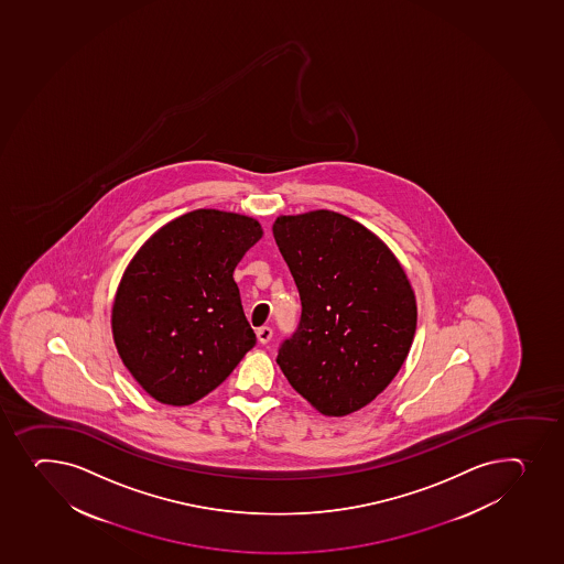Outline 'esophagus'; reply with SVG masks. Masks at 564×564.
Wrapping results in <instances>:
<instances>
[{
  "mask_svg": "<svg viewBox=\"0 0 564 564\" xmlns=\"http://www.w3.org/2000/svg\"><path fill=\"white\" fill-rule=\"evenodd\" d=\"M272 327L262 326L257 329V338H259V343L261 344H268L270 340H272Z\"/></svg>",
  "mask_w": 564,
  "mask_h": 564,
  "instance_id": "1",
  "label": "esophagus"
}]
</instances>
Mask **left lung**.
<instances>
[{"label":"left lung","instance_id":"left-lung-1","mask_svg":"<svg viewBox=\"0 0 564 564\" xmlns=\"http://www.w3.org/2000/svg\"><path fill=\"white\" fill-rule=\"evenodd\" d=\"M272 231L302 300L279 368L319 413H355L405 362L416 332L411 283L383 240L348 216H279Z\"/></svg>","mask_w":564,"mask_h":564}]
</instances>
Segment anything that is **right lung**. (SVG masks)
<instances>
[{"instance_id": "right-lung-1", "label": "right lung", "mask_w": 564, "mask_h": 564, "mask_svg": "<svg viewBox=\"0 0 564 564\" xmlns=\"http://www.w3.org/2000/svg\"><path fill=\"white\" fill-rule=\"evenodd\" d=\"M261 237L250 216L192 210L151 235L129 262L112 305V337L151 398L191 405L256 346L232 272Z\"/></svg>"}]
</instances>
